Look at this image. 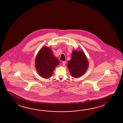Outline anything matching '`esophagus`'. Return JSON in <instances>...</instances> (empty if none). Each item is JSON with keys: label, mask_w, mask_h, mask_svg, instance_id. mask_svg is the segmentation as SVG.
<instances>
[{"label": "esophagus", "mask_w": 123, "mask_h": 123, "mask_svg": "<svg viewBox=\"0 0 123 123\" xmlns=\"http://www.w3.org/2000/svg\"><path fill=\"white\" fill-rule=\"evenodd\" d=\"M65 63H66V62H65V61H63L62 65H63V66H65Z\"/></svg>", "instance_id": "esophagus-1"}]
</instances>
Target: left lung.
Segmentation results:
<instances>
[{"label": "left lung", "instance_id": "left-lung-1", "mask_svg": "<svg viewBox=\"0 0 123 123\" xmlns=\"http://www.w3.org/2000/svg\"><path fill=\"white\" fill-rule=\"evenodd\" d=\"M68 69L71 75L77 78L83 75L88 66V62L83 51H73L68 63Z\"/></svg>", "mask_w": 123, "mask_h": 123}]
</instances>
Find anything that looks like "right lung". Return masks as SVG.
Here are the masks:
<instances>
[{
	"instance_id": "right-lung-1",
	"label": "right lung",
	"mask_w": 123,
	"mask_h": 123,
	"mask_svg": "<svg viewBox=\"0 0 123 123\" xmlns=\"http://www.w3.org/2000/svg\"><path fill=\"white\" fill-rule=\"evenodd\" d=\"M59 61L47 47L42 48L36 58L35 66L38 73L43 78H50Z\"/></svg>"
}]
</instances>
